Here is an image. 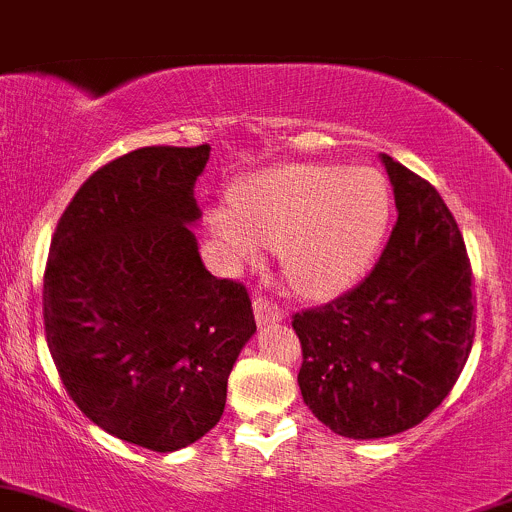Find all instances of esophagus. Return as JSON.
Masks as SVG:
<instances>
[{"instance_id":"obj_1","label":"esophagus","mask_w":512,"mask_h":512,"mask_svg":"<svg viewBox=\"0 0 512 512\" xmlns=\"http://www.w3.org/2000/svg\"><path fill=\"white\" fill-rule=\"evenodd\" d=\"M254 313H256L258 325H263V328H266V325L281 323V320L286 318V313H283V310L268 298H256L254 300Z\"/></svg>"}]
</instances>
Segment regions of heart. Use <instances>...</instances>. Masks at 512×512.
<instances>
[{
    "label": "heart",
    "instance_id": "b5f03b06",
    "mask_svg": "<svg viewBox=\"0 0 512 512\" xmlns=\"http://www.w3.org/2000/svg\"><path fill=\"white\" fill-rule=\"evenodd\" d=\"M214 231L246 263L258 244L283 251L295 291H345L370 266L389 226V192L372 170L291 162L263 172L236 197V217L217 212Z\"/></svg>",
    "mask_w": 512,
    "mask_h": 512
}]
</instances>
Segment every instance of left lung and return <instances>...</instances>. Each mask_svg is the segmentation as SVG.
Here are the masks:
<instances>
[{"instance_id": "obj_1", "label": "left lung", "mask_w": 512, "mask_h": 512, "mask_svg": "<svg viewBox=\"0 0 512 512\" xmlns=\"http://www.w3.org/2000/svg\"><path fill=\"white\" fill-rule=\"evenodd\" d=\"M397 224L352 291L293 315L308 409L347 439L421 424L453 389L476 337L473 271L434 184L382 155Z\"/></svg>"}]
</instances>
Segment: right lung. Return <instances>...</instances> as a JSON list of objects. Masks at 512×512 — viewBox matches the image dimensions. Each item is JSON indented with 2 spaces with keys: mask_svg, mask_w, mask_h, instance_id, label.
Here are the masks:
<instances>
[{
  "mask_svg": "<svg viewBox=\"0 0 512 512\" xmlns=\"http://www.w3.org/2000/svg\"><path fill=\"white\" fill-rule=\"evenodd\" d=\"M209 145H152L93 172L44 271V330L68 397L108 434L157 453L202 439L256 333L244 283L204 268L187 224Z\"/></svg>",
  "mask_w": 512,
  "mask_h": 512,
  "instance_id": "1",
  "label": "right lung"
}]
</instances>
